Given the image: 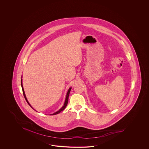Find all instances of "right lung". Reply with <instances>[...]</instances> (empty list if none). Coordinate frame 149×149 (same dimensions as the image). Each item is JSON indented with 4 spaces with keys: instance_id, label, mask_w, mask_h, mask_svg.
Returning <instances> with one entry per match:
<instances>
[{
    "instance_id": "obj_1",
    "label": "right lung",
    "mask_w": 149,
    "mask_h": 149,
    "mask_svg": "<svg viewBox=\"0 0 149 149\" xmlns=\"http://www.w3.org/2000/svg\"><path fill=\"white\" fill-rule=\"evenodd\" d=\"M21 86H22V91H23V95H24V98L26 99V100L27 101V103L29 105V106L32 108V107H31V104L29 103V102H28V100H27V98H26V95H25V93H24V89H23V87L22 85V79H21ZM71 89H72V88L70 87V88H69V90H68V92H67V95H66V98H65V102H64V105H63V107L61 108L58 111H57V112H56V113H54L53 114H51V115H56V114H58L59 113H60L61 111H63V110L65 108V107H67V104H68V98H69V93H70V90H71Z\"/></svg>"
}]
</instances>
